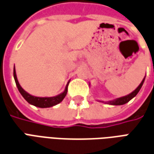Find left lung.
Returning <instances> with one entry per match:
<instances>
[{"mask_svg":"<svg viewBox=\"0 0 154 154\" xmlns=\"http://www.w3.org/2000/svg\"><path fill=\"white\" fill-rule=\"evenodd\" d=\"M144 79H145V76H144V78L143 79V80L142 82L140 83V85L137 87L135 89H134L132 93L131 94H129L128 95H125V96H123V97H118V98H116V99H113V100L108 101V102H104V101H99L101 103H106V104H109V105H114V106H120V105H124L125 103H127L129 101H131L133 97H134L137 95V94L140 92V88L141 87L143 86V82H144ZM90 85V84H89Z\"/></svg>","mask_w":154,"mask_h":154,"instance_id":"8db88e82","label":"left lung"}]
</instances>
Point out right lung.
Listing matches in <instances>:
<instances>
[{"label":"right lung","instance_id":"right-lung-1","mask_svg":"<svg viewBox=\"0 0 154 154\" xmlns=\"http://www.w3.org/2000/svg\"><path fill=\"white\" fill-rule=\"evenodd\" d=\"M14 79L16 86H17L18 89L20 91V94L23 96V97L28 103L33 105V106H38V107H41V108H47V107H51V106H56L58 103H60V102H62L65 97L66 96L67 94V88H68V85L69 82L67 83V85L66 86L65 90L60 93V94H58L57 96L54 97H36V96H32L29 93H27L26 91L24 90L21 86H20V83L18 81L17 75H16V71H15V68L14 67Z\"/></svg>","mask_w":154,"mask_h":154}]
</instances>
